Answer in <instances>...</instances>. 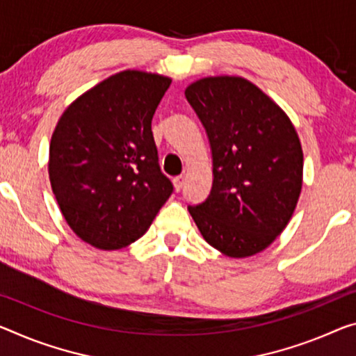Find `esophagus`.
Segmentation results:
<instances>
[{"label": "esophagus", "mask_w": 356, "mask_h": 356, "mask_svg": "<svg viewBox=\"0 0 356 356\" xmlns=\"http://www.w3.org/2000/svg\"><path fill=\"white\" fill-rule=\"evenodd\" d=\"M184 184V177H175L173 178V188L175 191H181Z\"/></svg>", "instance_id": "34e87169"}]
</instances>
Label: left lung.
<instances>
[{"label":"left lung","instance_id":"left-lung-1","mask_svg":"<svg viewBox=\"0 0 356 356\" xmlns=\"http://www.w3.org/2000/svg\"><path fill=\"white\" fill-rule=\"evenodd\" d=\"M184 95L204 124L213 186L188 207L205 242L229 258H248L280 235L302 189L304 154L288 114L242 76H207Z\"/></svg>","mask_w":356,"mask_h":356}]
</instances>
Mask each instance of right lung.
<instances>
[{"instance_id": "obj_1", "label": "right lung", "mask_w": 356, "mask_h": 356, "mask_svg": "<svg viewBox=\"0 0 356 356\" xmlns=\"http://www.w3.org/2000/svg\"><path fill=\"white\" fill-rule=\"evenodd\" d=\"M170 84L168 76L125 70L86 90L58 119L49 146L51 188L71 231L92 247H129L172 194L151 130Z\"/></svg>"}]
</instances>
